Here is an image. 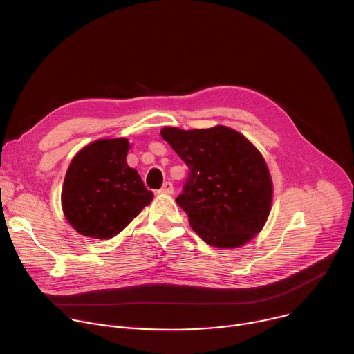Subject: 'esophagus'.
<instances>
[{
    "mask_svg": "<svg viewBox=\"0 0 354 354\" xmlns=\"http://www.w3.org/2000/svg\"><path fill=\"white\" fill-rule=\"evenodd\" d=\"M158 193H161V194H172L174 193V185L171 182H165L162 185V187L158 190Z\"/></svg>",
    "mask_w": 354,
    "mask_h": 354,
    "instance_id": "obj_1",
    "label": "esophagus"
}]
</instances>
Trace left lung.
<instances>
[{
	"label": "left lung",
	"mask_w": 354,
	"mask_h": 354,
	"mask_svg": "<svg viewBox=\"0 0 354 354\" xmlns=\"http://www.w3.org/2000/svg\"><path fill=\"white\" fill-rule=\"evenodd\" d=\"M161 136L189 168L176 203L194 232L217 248H236L254 238L268 220L273 190L255 145L225 126L165 127Z\"/></svg>",
	"instance_id": "obj_1"
}]
</instances>
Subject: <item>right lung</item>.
<instances>
[{
    "instance_id": "right-lung-1",
    "label": "right lung",
    "mask_w": 354,
    "mask_h": 354,
    "mask_svg": "<svg viewBox=\"0 0 354 354\" xmlns=\"http://www.w3.org/2000/svg\"><path fill=\"white\" fill-rule=\"evenodd\" d=\"M127 138H104L84 147L73 158L63 185L62 205L80 234L109 239L151 203L136 169L126 162Z\"/></svg>"
}]
</instances>
